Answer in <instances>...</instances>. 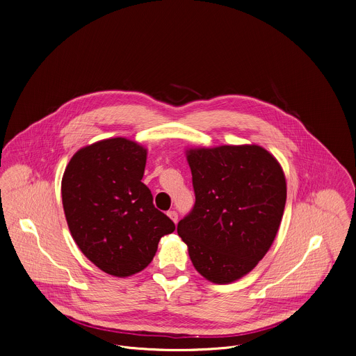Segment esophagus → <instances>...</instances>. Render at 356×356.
Here are the masks:
<instances>
[{
	"label": "esophagus",
	"instance_id": "1",
	"mask_svg": "<svg viewBox=\"0 0 356 356\" xmlns=\"http://www.w3.org/2000/svg\"><path fill=\"white\" fill-rule=\"evenodd\" d=\"M168 216H169L175 223L179 220V215H177L176 211H169V212H168Z\"/></svg>",
	"mask_w": 356,
	"mask_h": 356
}]
</instances>
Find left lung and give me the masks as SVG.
<instances>
[{
	"mask_svg": "<svg viewBox=\"0 0 356 356\" xmlns=\"http://www.w3.org/2000/svg\"><path fill=\"white\" fill-rule=\"evenodd\" d=\"M186 155L195 204L177 233L205 280L238 281L275 239L286 202L284 170L259 145L191 148Z\"/></svg>",
	"mask_w": 356,
	"mask_h": 356,
	"instance_id": "obj_1",
	"label": "left lung"
}]
</instances>
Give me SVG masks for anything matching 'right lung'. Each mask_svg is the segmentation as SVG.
<instances>
[{
  "instance_id": "obj_1",
  "label": "right lung",
  "mask_w": 356,
  "mask_h": 356,
  "mask_svg": "<svg viewBox=\"0 0 356 356\" xmlns=\"http://www.w3.org/2000/svg\"><path fill=\"white\" fill-rule=\"evenodd\" d=\"M147 149L127 138H108L81 148L61 180L65 219L72 239L96 267L124 278L154 259L162 236L175 230L155 208L141 181Z\"/></svg>"
}]
</instances>
